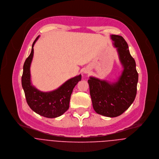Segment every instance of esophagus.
Returning <instances> with one entry per match:
<instances>
[{"mask_svg": "<svg viewBox=\"0 0 159 159\" xmlns=\"http://www.w3.org/2000/svg\"><path fill=\"white\" fill-rule=\"evenodd\" d=\"M89 73V70H85L84 71V73L87 74V73Z\"/></svg>", "mask_w": 159, "mask_h": 159, "instance_id": "1", "label": "esophagus"}]
</instances>
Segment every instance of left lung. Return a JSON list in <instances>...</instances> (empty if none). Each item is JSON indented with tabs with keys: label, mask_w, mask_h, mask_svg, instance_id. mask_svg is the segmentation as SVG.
Returning <instances> with one entry per match:
<instances>
[{
	"label": "left lung",
	"mask_w": 159,
	"mask_h": 159,
	"mask_svg": "<svg viewBox=\"0 0 159 159\" xmlns=\"http://www.w3.org/2000/svg\"><path fill=\"white\" fill-rule=\"evenodd\" d=\"M113 45L117 48L123 70L117 81L108 82L89 77L88 82L93 107L99 114L114 117L121 115L134 102L137 93L138 73L129 47L120 35H112Z\"/></svg>",
	"instance_id": "8db88e82"
}]
</instances>
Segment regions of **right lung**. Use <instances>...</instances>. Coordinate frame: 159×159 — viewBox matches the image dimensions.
<instances>
[{
	"label": "right lung",
	"mask_w": 159,
	"mask_h": 159,
	"mask_svg": "<svg viewBox=\"0 0 159 159\" xmlns=\"http://www.w3.org/2000/svg\"><path fill=\"white\" fill-rule=\"evenodd\" d=\"M39 38V36L34 42L31 53L24 63L22 85L29 107L40 116L55 118L61 116L68 109L73 88L81 81V75L68 80L58 89L50 92L40 91L34 86L30 79V65L34 57V46Z\"/></svg>",
	"instance_id": "obj_1"
}]
</instances>
